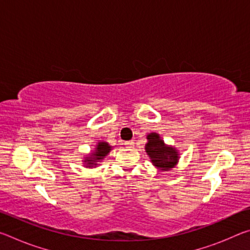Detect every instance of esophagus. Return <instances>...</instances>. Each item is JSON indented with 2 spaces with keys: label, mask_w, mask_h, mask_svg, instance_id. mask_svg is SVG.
I'll return each mask as SVG.
<instances>
[{
  "label": "esophagus",
  "mask_w": 250,
  "mask_h": 250,
  "mask_svg": "<svg viewBox=\"0 0 250 250\" xmlns=\"http://www.w3.org/2000/svg\"><path fill=\"white\" fill-rule=\"evenodd\" d=\"M125 147H128V149H131V147L134 146V142L133 141H126V142H125Z\"/></svg>",
  "instance_id": "1"
}]
</instances>
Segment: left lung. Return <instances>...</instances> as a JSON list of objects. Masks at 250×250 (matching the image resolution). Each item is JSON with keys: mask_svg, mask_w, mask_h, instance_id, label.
I'll return each instance as SVG.
<instances>
[{"mask_svg": "<svg viewBox=\"0 0 250 250\" xmlns=\"http://www.w3.org/2000/svg\"><path fill=\"white\" fill-rule=\"evenodd\" d=\"M146 139V151L155 167L161 171H168L176 166L180 156L179 151L175 147L167 146L160 135L155 132L147 134Z\"/></svg>", "mask_w": 250, "mask_h": 250, "instance_id": "8db88e82", "label": "left lung"}]
</instances>
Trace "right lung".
Returning <instances> with one entry per match:
<instances>
[{"mask_svg":"<svg viewBox=\"0 0 250 250\" xmlns=\"http://www.w3.org/2000/svg\"><path fill=\"white\" fill-rule=\"evenodd\" d=\"M112 146H109L108 142H98L96 146L95 151L92 152L89 156H86L84 159V167H96L98 166V162H100L101 160L104 159L105 155H108V153L111 151Z\"/></svg>","mask_w":250,"mask_h":250,"instance_id":"obj_1","label":"right lung"}]
</instances>
